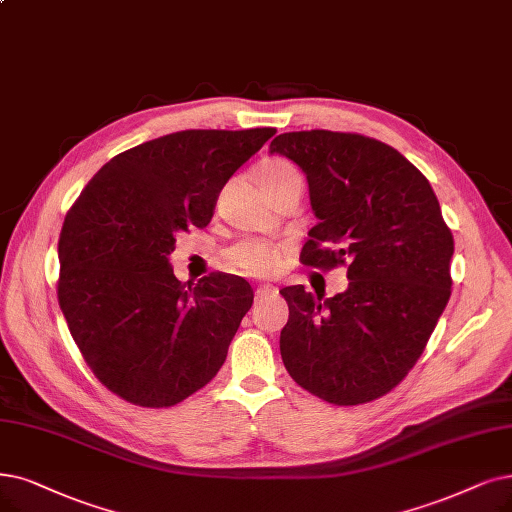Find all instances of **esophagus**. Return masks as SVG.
Wrapping results in <instances>:
<instances>
[{"label":"esophagus","mask_w":512,"mask_h":512,"mask_svg":"<svg viewBox=\"0 0 512 512\" xmlns=\"http://www.w3.org/2000/svg\"><path fill=\"white\" fill-rule=\"evenodd\" d=\"M254 296H256V300L267 298V296H277V290L273 288V285H260V288H256Z\"/></svg>","instance_id":"34e87169"}]
</instances>
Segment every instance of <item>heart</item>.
Returning <instances> with one entry per match:
<instances>
[{"mask_svg":"<svg viewBox=\"0 0 512 512\" xmlns=\"http://www.w3.org/2000/svg\"><path fill=\"white\" fill-rule=\"evenodd\" d=\"M258 182L260 187L267 191V195H273L290 185L302 187V178L294 163L279 157L260 163ZM227 260L235 269L248 273L252 277H267L281 267L283 250L279 245H273L262 239H241L227 250Z\"/></svg>","mask_w":512,"mask_h":512,"instance_id":"heart-1","label":"heart"}]
</instances>
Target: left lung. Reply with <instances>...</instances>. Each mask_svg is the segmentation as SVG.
Instances as JSON below:
<instances>
[{
  "mask_svg": "<svg viewBox=\"0 0 512 512\" xmlns=\"http://www.w3.org/2000/svg\"><path fill=\"white\" fill-rule=\"evenodd\" d=\"M271 153L296 161L319 222L300 260L346 267L349 288L315 298L279 294L290 319L279 338L285 370L334 405L391 393L420 359L452 294L454 237L426 176L384 142L330 130L285 132Z\"/></svg>",
  "mask_w": 512,
  "mask_h": 512,
  "instance_id": "obj_1",
  "label": "left lung"
}]
</instances>
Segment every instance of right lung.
<instances>
[{
	"label": "right lung",
	"instance_id": "add662e5",
	"mask_svg": "<svg viewBox=\"0 0 512 512\" xmlns=\"http://www.w3.org/2000/svg\"><path fill=\"white\" fill-rule=\"evenodd\" d=\"M277 130H182L102 166L58 237V304L81 357L111 393L172 407L206 386L250 311V283L174 277L178 233L212 220L227 180Z\"/></svg>",
	"mask_w": 512,
	"mask_h": 512
}]
</instances>
